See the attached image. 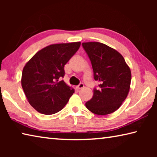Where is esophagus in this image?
<instances>
[{"label":"esophagus","instance_id":"1","mask_svg":"<svg viewBox=\"0 0 157 157\" xmlns=\"http://www.w3.org/2000/svg\"><path fill=\"white\" fill-rule=\"evenodd\" d=\"M84 84L83 83H80L79 85H78V86H77V88H78V89H81L82 88H84Z\"/></svg>","mask_w":157,"mask_h":157}]
</instances>
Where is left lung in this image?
I'll list each match as a JSON object with an SVG mask.
<instances>
[{
  "instance_id": "1",
  "label": "left lung",
  "mask_w": 157,
  "mask_h": 157,
  "mask_svg": "<svg viewBox=\"0 0 157 157\" xmlns=\"http://www.w3.org/2000/svg\"><path fill=\"white\" fill-rule=\"evenodd\" d=\"M91 61L94 78L99 82L86 108L97 115L114 112L126 99L131 83V71L123 57L116 50L99 42L82 43Z\"/></svg>"
}]
</instances>
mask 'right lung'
Returning <instances> with one entry per match:
<instances>
[{"mask_svg": "<svg viewBox=\"0 0 157 157\" xmlns=\"http://www.w3.org/2000/svg\"><path fill=\"white\" fill-rule=\"evenodd\" d=\"M80 42L52 44L37 52L24 66L21 85L32 107L50 115L62 109L75 91L61 80L64 65L78 51Z\"/></svg>", "mask_w": 157, "mask_h": 157, "instance_id": "1", "label": "right lung"}]
</instances>
